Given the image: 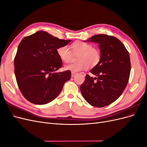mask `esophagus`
Masks as SVG:
<instances>
[{
    "label": "esophagus",
    "mask_w": 147,
    "mask_h": 147,
    "mask_svg": "<svg viewBox=\"0 0 147 147\" xmlns=\"http://www.w3.org/2000/svg\"><path fill=\"white\" fill-rule=\"evenodd\" d=\"M77 74V73H75V72H72V73H71V77H74L75 75Z\"/></svg>",
    "instance_id": "esophagus-1"
}]
</instances>
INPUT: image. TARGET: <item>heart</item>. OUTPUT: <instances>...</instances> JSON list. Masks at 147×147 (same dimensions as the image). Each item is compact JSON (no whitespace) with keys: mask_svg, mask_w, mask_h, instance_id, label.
<instances>
[{"mask_svg":"<svg viewBox=\"0 0 147 147\" xmlns=\"http://www.w3.org/2000/svg\"><path fill=\"white\" fill-rule=\"evenodd\" d=\"M71 50L74 54H78L76 63L70 64L65 66V69L77 72L86 70L89 67H94L98 64L100 60V52L99 49L92 47L90 43L82 41H75L70 46ZM57 55L60 60L67 63L71 58V52L67 45L60 46L57 49Z\"/></svg>","mask_w":147,"mask_h":147,"instance_id":"obj_1","label":"heart"}]
</instances>
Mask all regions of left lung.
Returning a JSON list of instances; mask_svg holds the SVG:
<instances>
[{"label":"left lung","mask_w":147,"mask_h":147,"mask_svg":"<svg viewBox=\"0 0 147 147\" xmlns=\"http://www.w3.org/2000/svg\"><path fill=\"white\" fill-rule=\"evenodd\" d=\"M84 42L98 43L101 57L90 71L96 77L86 75L80 86L82 96L92 106H107L119 98L127 86L131 72L129 54L119 40L110 35L97 34Z\"/></svg>","instance_id":"obj_1"}]
</instances>
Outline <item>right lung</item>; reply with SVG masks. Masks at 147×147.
I'll return each instance as SVG.
<instances>
[{
  "label": "right lung",
  "instance_id": "right-lung-1",
  "mask_svg": "<svg viewBox=\"0 0 147 147\" xmlns=\"http://www.w3.org/2000/svg\"><path fill=\"white\" fill-rule=\"evenodd\" d=\"M70 42L42 30L22 40L14 59L15 75L20 90L28 100L43 105L59 94L70 79L71 72H56L63 65L56 51Z\"/></svg>",
  "mask_w": 147,
  "mask_h": 147
}]
</instances>
